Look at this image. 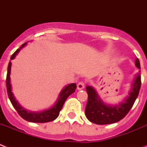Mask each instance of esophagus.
<instances>
[{
	"label": "esophagus",
	"mask_w": 147,
	"mask_h": 147,
	"mask_svg": "<svg viewBox=\"0 0 147 147\" xmlns=\"http://www.w3.org/2000/svg\"><path fill=\"white\" fill-rule=\"evenodd\" d=\"M85 82H80L77 84V89L78 90H82L85 88Z\"/></svg>",
	"instance_id": "obj_1"
}]
</instances>
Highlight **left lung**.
I'll return each instance as SVG.
<instances>
[{
    "label": "left lung",
    "mask_w": 147,
    "mask_h": 147,
    "mask_svg": "<svg viewBox=\"0 0 147 147\" xmlns=\"http://www.w3.org/2000/svg\"><path fill=\"white\" fill-rule=\"evenodd\" d=\"M136 65L141 69L139 59H136ZM141 71L138 73L132 83L129 96L118 105L110 106L102 102L97 93L90 86L86 87L88 98L85 107V115L90 121L96 124H113L125 117L134 105L141 85Z\"/></svg>",
    "instance_id": "8db88e82"
}]
</instances>
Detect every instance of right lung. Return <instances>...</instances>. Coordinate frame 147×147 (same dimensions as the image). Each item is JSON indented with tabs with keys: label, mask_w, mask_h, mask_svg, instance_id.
<instances>
[{
	"label": "right lung",
	"mask_w": 147,
	"mask_h": 147,
	"mask_svg": "<svg viewBox=\"0 0 147 147\" xmlns=\"http://www.w3.org/2000/svg\"><path fill=\"white\" fill-rule=\"evenodd\" d=\"M26 45V42L23 43L20 49H17L16 51L11 55V60L15 57V56L18 54L19 51L22 48L24 47ZM10 71H11V62H9V65H8L7 75H6V90H7L8 96L9 98L11 105H13V107H15V110H17L18 113L20 115V117L30 122L45 123V122H49L55 120L58 117L59 112H60L61 109L62 108V106L64 105L65 100L67 99V98L70 95L72 94L75 91V90L76 88V85L75 83H72V84L67 85L61 91L58 101L52 107L40 113L29 112V111H27L25 109H23V107H20V105L18 103V102L15 100V97L13 96V93L11 92V84H10Z\"/></svg>",
	"instance_id": "1"
}]
</instances>
